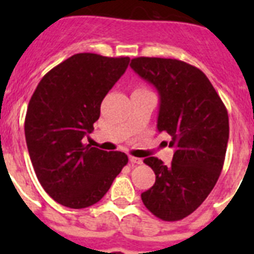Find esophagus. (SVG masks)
<instances>
[{
	"label": "esophagus",
	"mask_w": 254,
	"mask_h": 254,
	"mask_svg": "<svg viewBox=\"0 0 254 254\" xmlns=\"http://www.w3.org/2000/svg\"><path fill=\"white\" fill-rule=\"evenodd\" d=\"M129 161H130L131 163H134V165H141V163H142V159L137 158V157H133V155L129 157Z\"/></svg>",
	"instance_id": "34e87169"
}]
</instances>
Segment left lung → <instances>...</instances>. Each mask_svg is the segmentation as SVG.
I'll return each instance as SVG.
<instances>
[{
    "instance_id": "left-lung-1",
    "label": "left lung",
    "mask_w": 254,
    "mask_h": 254,
    "mask_svg": "<svg viewBox=\"0 0 254 254\" xmlns=\"http://www.w3.org/2000/svg\"><path fill=\"white\" fill-rule=\"evenodd\" d=\"M130 67L159 93V131L171 137L169 166L157 157L143 159L155 174L141 193L143 204L165 221L185 219L205 200L224 165L229 138L228 112L208 77L186 62L139 57Z\"/></svg>"
}]
</instances>
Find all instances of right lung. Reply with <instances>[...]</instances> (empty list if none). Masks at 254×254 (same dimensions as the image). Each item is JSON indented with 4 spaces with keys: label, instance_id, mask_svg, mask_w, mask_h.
I'll return each instance as SVG.
<instances>
[{
    "label": "right lung",
    "instance_id": "right-lung-1",
    "mask_svg": "<svg viewBox=\"0 0 254 254\" xmlns=\"http://www.w3.org/2000/svg\"><path fill=\"white\" fill-rule=\"evenodd\" d=\"M129 58L75 54L42 77L30 99L25 135L37 178L54 200L87 208L111 189L127 163L121 151L84 143L100 105L129 64Z\"/></svg>",
    "mask_w": 254,
    "mask_h": 254
}]
</instances>
